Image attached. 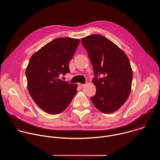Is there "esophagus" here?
<instances>
[{
  "label": "esophagus",
  "instance_id": "34e87169",
  "mask_svg": "<svg viewBox=\"0 0 160 160\" xmlns=\"http://www.w3.org/2000/svg\"><path fill=\"white\" fill-rule=\"evenodd\" d=\"M78 86H79V88H82V87L84 86V84H81V83H79V84H78Z\"/></svg>",
  "mask_w": 160,
  "mask_h": 160
}]
</instances>
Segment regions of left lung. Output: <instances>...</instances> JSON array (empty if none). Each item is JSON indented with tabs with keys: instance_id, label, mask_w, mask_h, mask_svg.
Segmentation results:
<instances>
[{
	"instance_id": "obj_1",
	"label": "left lung",
	"mask_w": 160,
	"mask_h": 160,
	"mask_svg": "<svg viewBox=\"0 0 160 160\" xmlns=\"http://www.w3.org/2000/svg\"><path fill=\"white\" fill-rule=\"evenodd\" d=\"M93 68L92 83L96 93L92 97L95 107L106 114L118 110L128 98L133 72L126 53L113 42L100 34L81 39ZM102 75V78H100Z\"/></svg>"
}]
</instances>
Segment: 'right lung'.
I'll list each match as a JSON object with an SVG mask.
<instances>
[{"label":"right lung","mask_w":160,"mask_h":160,"mask_svg":"<svg viewBox=\"0 0 160 160\" xmlns=\"http://www.w3.org/2000/svg\"><path fill=\"white\" fill-rule=\"evenodd\" d=\"M79 43L78 39L57 38L29 60L25 72L28 89L37 105L47 113L63 112L77 92L78 84L62 81L59 76L69 72V62Z\"/></svg>","instance_id":"1"}]
</instances>
